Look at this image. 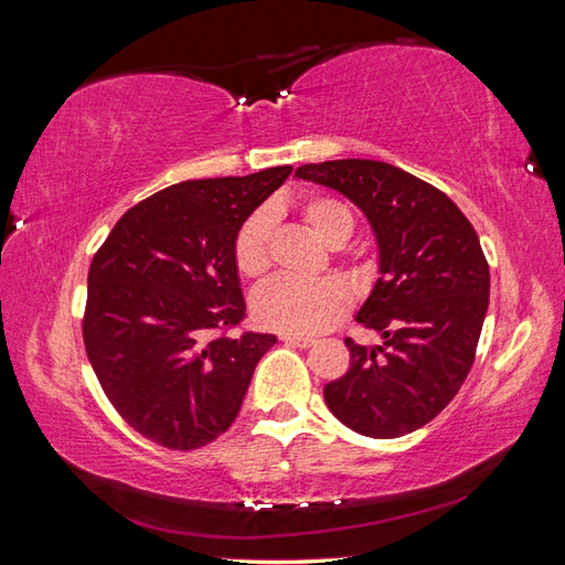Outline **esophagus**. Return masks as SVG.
Listing matches in <instances>:
<instances>
[{
    "mask_svg": "<svg viewBox=\"0 0 565 565\" xmlns=\"http://www.w3.org/2000/svg\"><path fill=\"white\" fill-rule=\"evenodd\" d=\"M280 339L285 341V344H292V347H299V349H309V347H313V341H316L311 337H301V334H282Z\"/></svg>",
    "mask_w": 565,
    "mask_h": 565,
    "instance_id": "1",
    "label": "esophagus"
}]
</instances>
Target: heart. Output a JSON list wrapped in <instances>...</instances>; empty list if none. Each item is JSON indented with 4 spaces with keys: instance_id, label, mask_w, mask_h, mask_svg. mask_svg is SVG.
I'll return each instance as SVG.
<instances>
[{
    "instance_id": "obj_1",
    "label": "heart",
    "mask_w": 565,
    "mask_h": 565,
    "mask_svg": "<svg viewBox=\"0 0 565 565\" xmlns=\"http://www.w3.org/2000/svg\"><path fill=\"white\" fill-rule=\"evenodd\" d=\"M306 226L320 243L341 247L353 233V214L344 202L328 195L309 198L301 204ZM276 212L256 210L235 235V266L247 278H262L270 268V243ZM349 289L337 280L301 282L276 278L256 289L252 297L254 320L266 330L285 334H318L349 311Z\"/></svg>"
}]
</instances>
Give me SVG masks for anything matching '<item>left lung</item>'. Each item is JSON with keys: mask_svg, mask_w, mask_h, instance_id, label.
I'll return each mask as SVG.
<instances>
[{"mask_svg": "<svg viewBox=\"0 0 565 565\" xmlns=\"http://www.w3.org/2000/svg\"><path fill=\"white\" fill-rule=\"evenodd\" d=\"M297 179L349 198L377 241V273L355 320L380 347L349 337L351 365L324 386L330 413L370 438L429 424L473 365L490 297V268L457 204L403 169L377 160L303 164Z\"/></svg>", "mask_w": 565, "mask_h": 565, "instance_id": "left-lung-1", "label": "left lung"}]
</instances>
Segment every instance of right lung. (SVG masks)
I'll use <instances>...</instances> for the list:
<instances>
[{"mask_svg": "<svg viewBox=\"0 0 565 565\" xmlns=\"http://www.w3.org/2000/svg\"><path fill=\"white\" fill-rule=\"evenodd\" d=\"M292 174L169 185L117 221L87 278L84 347L108 401L148 440L195 450L237 417L276 334H216L245 318L235 235Z\"/></svg>", "mask_w": 565, "mask_h": 565, "instance_id": "obj_1", "label": "right lung"}]
</instances>
